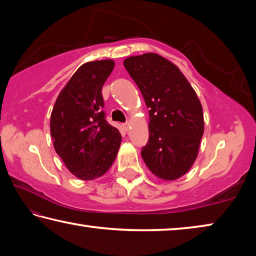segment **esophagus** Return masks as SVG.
Segmentation results:
<instances>
[{
  "mask_svg": "<svg viewBox=\"0 0 256 256\" xmlns=\"http://www.w3.org/2000/svg\"><path fill=\"white\" fill-rule=\"evenodd\" d=\"M128 126H130L128 122H126V123H123V128L125 130V131H128Z\"/></svg>",
  "mask_w": 256,
  "mask_h": 256,
  "instance_id": "34e87169",
  "label": "esophagus"
}]
</instances>
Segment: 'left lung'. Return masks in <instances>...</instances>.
Here are the masks:
<instances>
[{"label":"left lung","instance_id":"obj_1","mask_svg":"<svg viewBox=\"0 0 256 256\" xmlns=\"http://www.w3.org/2000/svg\"><path fill=\"white\" fill-rule=\"evenodd\" d=\"M124 66L149 108V140L142 158L159 178H180L198 157L204 131L201 102L180 68L162 56H131Z\"/></svg>","mask_w":256,"mask_h":256}]
</instances>
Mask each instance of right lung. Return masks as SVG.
<instances>
[{"label":"right lung","instance_id":"right-lung-1","mask_svg":"<svg viewBox=\"0 0 256 256\" xmlns=\"http://www.w3.org/2000/svg\"><path fill=\"white\" fill-rule=\"evenodd\" d=\"M114 60L82 64L60 92L50 115V136L68 170L78 178L94 180L110 170L122 136L108 124L102 88Z\"/></svg>","mask_w":256,"mask_h":256}]
</instances>
